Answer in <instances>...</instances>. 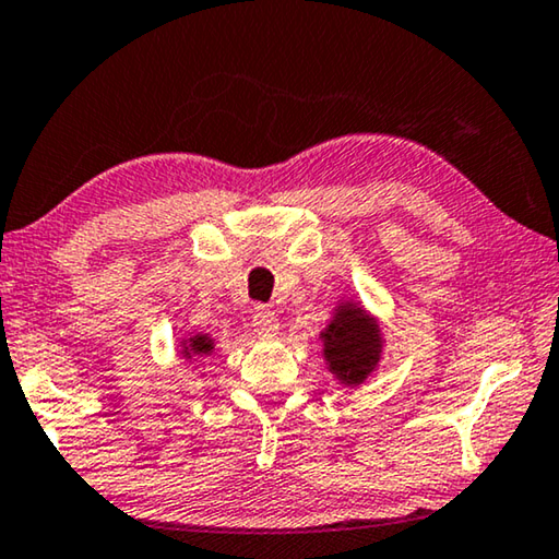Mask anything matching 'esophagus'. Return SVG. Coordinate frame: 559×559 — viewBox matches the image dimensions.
<instances>
[{"label":"esophagus","mask_w":559,"mask_h":559,"mask_svg":"<svg viewBox=\"0 0 559 559\" xmlns=\"http://www.w3.org/2000/svg\"><path fill=\"white\" fill-rule=\"evenodd\" d=\"M251 325L259 335H273L278 331V318H276V313L271 311V308L259 306L251 316Z\"/></svg>","instance_id":"esophagus-1"}]
</instances>
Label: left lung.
Wrapping results in <instances>:
<instances>
[{
    "mask_svg": "<svg viewBox=\"0 0 559 559\" xmlns=\"http://www.w3.org/2000/svg\"><path fill=\"white\" fill-rule=\"evenodd\" d=\"M325 338V358L331 370L343 383L356 385L373 370L380 350L378 328L370 318L356 311V308H343L335 321L323 333Z\"/></svg>",
    "mask_w": 559,
    "mask_h": 559,
    "instance_id": "left-lung-1",
    "label": "left lung"
}]
</instances>
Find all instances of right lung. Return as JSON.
<instances>
[{
    "label": "right lung",
    "instance_id": "1",
    "mask_svg": "<svg viewBox=\"0 0 559 559\" xmlns=\"http://www.w3.org/2000/svg\"><path fill=\"white\" fill-rule=\"evenodd\" d=\"M191 350L193 353H209L211 350V343L199 335V338H191Z\"/></svg>",
    "mask_w": 559,
    "mask_h": 559
}]
</instances>
